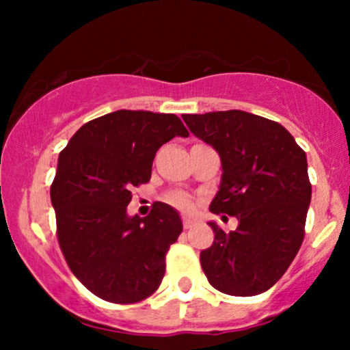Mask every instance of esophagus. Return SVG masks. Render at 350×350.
<instances>
[{
    "instance_id": "34e87169",
    "label": "esophagus",
    "mask_w": 350,
    "mask_h": 350,
    "mask_svg": "<svg viewBox=\"0 0 350 350\" xmlns=\"http://www.w3.org/2000/svg\"><path fill=\"white\" fill-rule=\"evenodd\" d=\"M196 224L194 219H191V217H183V226L184 228H191L192 226Z\"/></svg>"
}]
</instances>
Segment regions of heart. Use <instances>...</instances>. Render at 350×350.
Wrapping results in <instances>:
<instances>
[{
  "label": "heart",
  "instance_id": "b5f03b06",
  "mask_svg": "<svg viewBox=\"0 0 350 350\" xmlns=\"http://www.w3.org/2000/svg\"><path fill=\"white\" fill-rule=\"evenodd\" d=\"M170 202L174 207L180 208V211H191L194 207V202H192V199L187 194H172L170 198Z\"/></svg>",
  "mask_w": 350,
  "mask_h": 350
}]
</instances>
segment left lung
Returning a JSON list of instances; mask_svg holds the SVG:
<instances>
[{
  "instance_id": "8db88e82",
  "label": "left lung",
  "mask_w": 350,
  "mask_h": 350,
  "mask_svg": "<svg viewBox=\"0 0 350 350\" xmlns=\"http://www.w3.org/2000/svg\"><path fill=\"white\" fill-rule=\"evenodd\" d=\"M183 120L222 163L219 191L208 208L239 220L228 234L208 222L215 239L200 252L208 283L232 296L270 290L304 239L311 202L306 152L286 128L248 111H208Z\"/></svg>"
}]
</instances>
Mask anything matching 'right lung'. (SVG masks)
<instances>
[{"mask_svg": "<svg viewBox=\"0 0 350 350\" xmlns=\"http://www.w3.org/2000/svg\"><path fill=\"white\" fill-rule=\"evenodd\" d=\"M174 136H189L179 116L118 110L83 124L60 151L51 186L60 250L98 298L138 303L161 284L183 220L164 202L143 219L126 206L131 189L150 180L156 151Z\"/></svg>", "mask_w": 350, "mask_h": 350, "instance_id": "1", "label": "right lung"}]
</instances>
